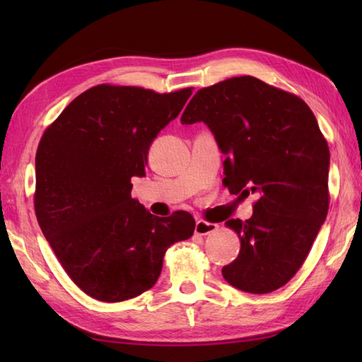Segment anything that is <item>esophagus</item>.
<instances>
[{
    "label": "esophagus",
    "mask_w": 362,
    "mask_h": 362,
    "mask_svg": "<svg viewBox=\"0 0 362 362\" xmlns=\"http://www.w3.org/2000/svg\"><path fill=\"white\" fill-rule=\"evenodd\" d=\"M218 228H219V226L214 224V222H206V221H204V219H197V221H196L194 232H196V235L205 236V235H210V233H213V232H216Z\"/></svg>",
    "instance_id": "esophagus-1"
}]
</instances>
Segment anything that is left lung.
Returning <instances> with one entry per match:
<instances>
[{"instance_id":"left-lung-1","label":"left lung","mask_w":362,"mask_h":362,"mask_svg":"<svg viewBox=\"0 0 362 362\" xmlns=\"http://www.w3.org/2000/svg\"><path fill=\"white\" fill-rule=\"evenodd\" d=\"M182 124L204 121L226 153L230 193L258 194L250 219H230L240 255L222 267L232 286L266 294L284 286L305 263L325 222L329 149L303 99L253 76L197 91Z\"/></svg>"}]
</instances>
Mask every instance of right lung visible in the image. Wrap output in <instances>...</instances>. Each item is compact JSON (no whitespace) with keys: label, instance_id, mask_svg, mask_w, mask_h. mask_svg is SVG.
<instances>
[{"label":"right lung","instance_id":"1","mask_svg":"<svg viewBox=\"0 0 362 362\" xmlns=\"http://www.w3.org/2000/svg\"><path fill=\"white\" fill-rule=\"evenodd\" d=\"M191 93L101 83L45 130L35 156L37 221L87 296L113 303L143 294L158 280L169 245L193 236L188 211L152 216L130 196L153 138Z\"/></svg>","mask_w":362,"mask_h":362}]
</instances>
